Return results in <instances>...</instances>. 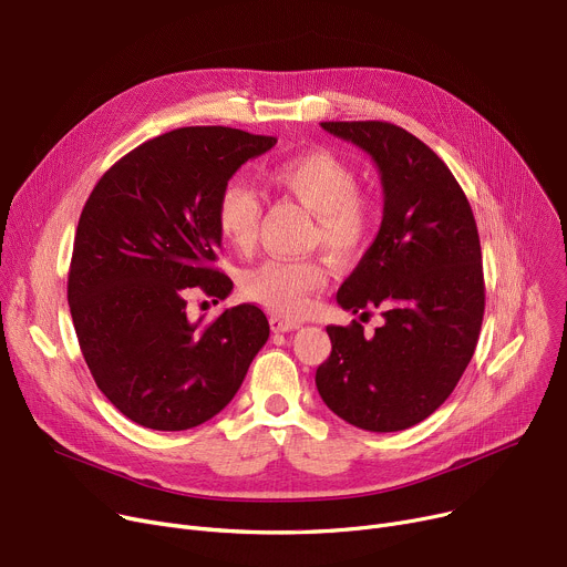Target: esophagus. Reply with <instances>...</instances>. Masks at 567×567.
<instances>
[{
	"label": "esophagus",
	"instance_id": "esophagus-1",
	"mask_svg": "<svg viewBox=\"0 0 567 567\" xmlns=\"http://www.w3.org/2000/svg\"><path fill=\"white\" fill-rule=\"evenodd\" d=\"M269 323H271V330H274V332H289V330L300 328V323H298V321L285 319V317H280V315H271Z\"/></svg>",
	"mask_w": 567,
	"mask_h": 567
}]
</instances>
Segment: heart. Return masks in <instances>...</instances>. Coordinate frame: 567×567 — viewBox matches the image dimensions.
Segmentation results:
<instances>
[{
	"label": "heart",
	"instance_id": "heart-1",
	"mask_svg": "<svg viewBox=\"0 0 567 567\" xmlns=\"http://www.w3.org/2000/svg\"><path fill=\"white\" fill-rule=\"evenodd\" d=\"M271 186L315 212V241L334 259H358L373 235L375 214L360 196L355 171L328 150H310L274 164L267 173ZM261 207L250 188L230 179L216 198V225L223 239L239 250L252 246ZM321 259H264L241 276V291L285 317H303L312 310L315 293L328 282Z\"/></svg>",
	"mask_w": 567,
	"mask_h": 567
}]
</instances>
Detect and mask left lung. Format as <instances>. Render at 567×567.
<instances>
[{"mask_svg": "<svg viewBox=\"0 0 567 567\" xmlns=\"http://www.w3.org/2000/svg\"><path fill=\"white\" fill-rule=\"evenodd\" d=\"M373 159L383 220L337 303L385 323L328 326L330 358L317 369L323 403L344 422L392 433L424 422L470 364L485 310L481 241L472 207L446 164L403 127L381 121L321 123ZM364 315V312H362Z\"/></svg>", "mask_w": 567, "mask_h": 567, "instance_id": "left-lung-1", "label": "left lung"}]
</instances>
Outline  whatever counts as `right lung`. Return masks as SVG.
I'll return each mask as SVG.
<instances>
[{
  "label": "right lung",
  "mask_w": 567,
  "mask_h": 567,
  "mask_svg": "<svg viewBox=\"0 0 567 567\" xmlns=\"http://www.w3.org/2000/svg\"><path fill=\"white\" fill-rule=\"evenodd\" d=\"M276 141L233 127L173 130L113 164L82 209L68 274L74 332L102 394L145 429L212 420L267 344L259 308L188 321L186 296L233 291L212 267L223 237L216 198Z\"/></svg>",
  "instance_id": "right-lung-1"
}]
</instances>
